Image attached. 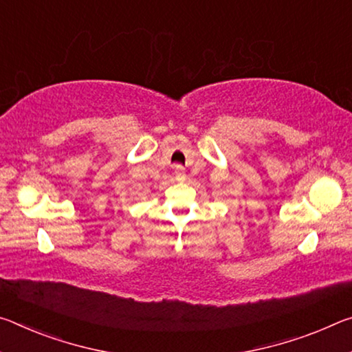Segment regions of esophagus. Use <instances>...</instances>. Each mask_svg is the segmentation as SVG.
<instances>
[{"mask_svg": "<svg viewBox=\"0 0 352 352\" xmlns=\"http://www.w3.org/2000/svg\"><path fill=\"white\" fill-rule=\"evenodd\" d=\"M175 175H176V179L177 181H186V177H187V175H186V171H184L181 166H177V168L175 170Z\"/></svg>", "mask_w": 352, "mask_h": 352, "instance_id": "obj_1", "label": "esophagus"}]
</instances>
